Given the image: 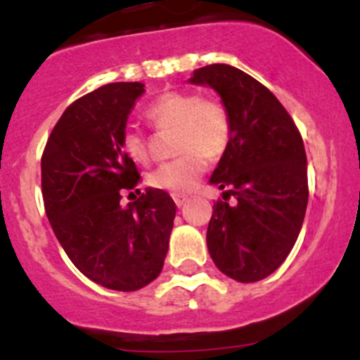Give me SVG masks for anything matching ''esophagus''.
Segmentation results:
<instances>
[{
  "label": "esophagus",
  "instance_id": "34e87169",
  "mask_svg": "<svg viewBox=\"0 0 360 360\" xmlns=\"http://www.w3.org/2000/svg\"><path fill=\"white\" fill-rule=\"evenodd\" d=\"M174 202H176L177 207H183L184 203L188 202V197H184V195H174Z\"/></svg>",
  "mask_w": 360,
  "mask_h": 360
}]
</instances>
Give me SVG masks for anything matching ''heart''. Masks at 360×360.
<instances>
[{
  "label": "heart",
  "instance_id": "heart-1",
  "mask_svg": "<svg viewBox=\"0 0 360 360\" xmlns=\"http://www.w3.org/2000/svg\"><path fill=\"white\" fill-rule=\"evenodd\" d=\"M155 130L174 132V153L148 176L155 190L186 195L195 190L209 165V158H221L233 139V122L226 104L216 96H202L195 90L169 92L158 97L146 110ZM122 148L130 160L144 163L150 158V139L136 127H127Z\"/></svg>",
  "mask_w": 360,
  "mask_h": 360
}]
</instances>
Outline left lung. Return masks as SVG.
Here are the masks:
<instances>
[{
  "label": "left lung",
  "mask_w": 360,
  "mask_h": 360,
  "mask_svg": "<svg viewBox=\"0 0 360 360\" xmlns=\"http://www.w3.org/2000/svg\"><path fill=\"white\" fill-rule=\"evenodd\" d=\"M191 83L221 96L233 139L210 183L224 190L212 207L207 248L214 264L238 282L274 274L291 252L308 203L307 153L296 123L277 97L248 72L210 64ZM235 196V204L227 198Z\"/></svg>",
  "instance_id": "8db88e82"
}]
</instances>
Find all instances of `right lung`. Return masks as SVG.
<instances>
[{
	"mask_svg": "<svg viewBox=\"0 0 360 360\" xmlns=\"http://www.w3.org/2000/svg\"><path fill=\"white\" fill-rule=\"evenodd\" d=\"M139 82L108 83L69 104L41 155V193L52 230L85 277L115 291H137L158 277L176 203L141 176L122 148ZM123 194L134 202L121 205Z\"/></svg>",
	"mask_w": 360,
	"mask_h": 360,
	"instance_id": "obj_1",
	"label": "right lung"
}]
</instances>
